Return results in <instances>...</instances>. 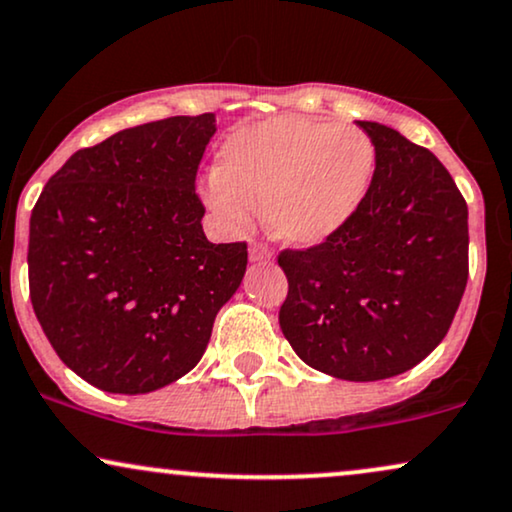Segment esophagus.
Returning <instances> with one entry per match:
<instances>
[{
	"instance_id": "1",
	"label": "esophagus",
	"mask_w": 512,
	"mask_h": 512,
	"mask_svg": "<svg viewBox=\"0 0 512 512\" xmlns=\"http://www.w3.org/2000/svg\"><path fill=\"white\" fill-rule=\"evenodd\" d=\"M248 257H250V262H255V264H269L271 262V252H269L267 245H262V243H252L250 250H248Z\"/></svg>"
}]
</instances>
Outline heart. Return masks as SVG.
Masks as SVG:
<instances>
[{
	"instance_id": "obj_1",
	"label": "heart",
	"mask_w": 512,
	"mask_h": 512,
	"mask_svg": "<svg viewBox=\"0 0 512 512\" xmlns=\"http://www.w3.org/2000/svg\"><path fill=\"white\" fill-rule=\"evenodd\" d=\"M375 160L361 129L283 115L231 132L200 198L231 234L248 229L262 200L264 226L276 241L316 248L357 215Z\"/></svg>"
}]
</instances>
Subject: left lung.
Masks as SVG:
<instances>
[{
  "label": "left lung",
  "instance_id": "obj_1",
  "mask_svg": "<svg viewBox=\"0 0 512 512\" xmlns=\"http://www.w3.org/2000/svg\"><path fill=\"white\" fill-rule=\"evenodd\" d=\"M357 125L378 158L371 186L331 241L281 252L278 323L307 366L371 383L420 364L449 331L468 283V205L428 148Z\"/></svg>",
  "mask_w": 512,
  "mask_h": 512
}]
</instances>
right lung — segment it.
Returning a JSON list of instances; mask_svg holds the SVG:
<instances>
[{"instance_id":"right-lung-1","label":"right lung","mask_w":512,"mask_h":512,"mask_svg":"<svg viewBox=\"0 0 512 512\" xmlns=\"http://www.w3.org/2000/svg\"><path fill=\"white\" fill-rule=\"evenodd\" d=\"M215 113L122 129L73 153L30 215V300L70 371L113 394L174 383L203 357L245 276V243H210L196 170Z\"/></svg>"}]
</instances>
